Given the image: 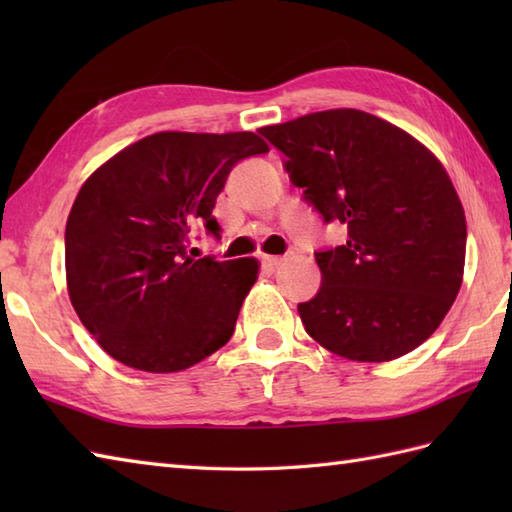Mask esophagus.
I'll return each instance as SVG.
<instances>
[{"instance_id": "34e87169", "label": "esophagus", "mask_w": 512, "mask_h": 512, "mask_svg": "<svg viewBox=\"0 0 512 512\" xmlns=\"http://www.w3.org/2000/svg\"><path fill=\"white\" fill-rule=\"evenodd\" d=\"M281 262H284V257H277V255H264V257H262V264H264V268H268V270H275Z\"/></svg>"}]
</instances>
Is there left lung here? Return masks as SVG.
<instances>
[{
	"label": "left lung",
	"mask_w": 512,
	"mask_h": 512,
	"mask_svg": "<svg viewBox=\"0 0 512 512\" xmlns=\"http://www.w3.org/2000/svg\"><path fill=\"white\" fill-rule=\"evenodd\" d=\"M292 184L347 242L317 253L321 288L299 303L314 341L350 361L416 350L458 297L466 217L442 162L405 129L361 110H325L259 129Z\"/></svg>",
	"instance_id": "obj_1"
}]
</instances>
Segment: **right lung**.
I'll use <instances>...</instances> for the list:
<instances>
[{
  "mask_svg": "<svg viewBox=\"0 0 512 512\" xmlns=\"http://www.w3.org/2000/svg\"><path fill=\"white\" fill-rule=\"evenodd\" d=\"M253 132H158L83 182L65 224L70 301L118 363L182 372L220 350L259 273L255 257L193 259L191 237L220 231L217 195L233 165L266 154Z\"/></svg>",
  "mask_w": 512,
  "mask_h": 512,
  "instance_id": "right-lung-1",
  "label": "right lung"
}]
</instances>
